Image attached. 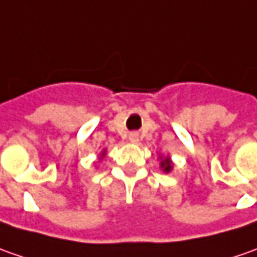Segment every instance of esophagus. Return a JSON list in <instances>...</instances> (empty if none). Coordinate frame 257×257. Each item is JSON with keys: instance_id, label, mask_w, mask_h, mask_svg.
Segmentation results:
<instances>
[{"instance_id": "1", "label": "esophagus", "mask_w": 257, "mask_h": 257, "mask_svg": "<svg viewBox=\"0 0 257 257\" xmlns=\"http://www.w3.org/2000/svg\"><path fill=\"white\" fill-rule=\"evenodd\" d=\"M129 141L132 143L138 142V141H139V134H138V132H131V134H129Z\"/></svg>"}]
</instances>
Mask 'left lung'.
I'll return each mask as SVG.
<instances>
[{"instance_id": "1", "label": "left lung", "mask_w": 257, "mask_h": 257, "mask_svg": "<svg viewBox=\"0 0 257 257\" xmlns=\"http://www.w3.org/2000/svg\"><path fill=\"white\" fill-rule=\"evenodd\" d=\"M173 163H172V160L169 158H165V159H162V162H160V167L163 169V172L165 173H169L170 170L173 169Z\"/></svg>"}]
</instances>
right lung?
I'll return each instance as SVG.
<instances>
[{"instance_id":"1","label":"right lung","mask_w":257,"mask_h":257,"mask_svg":"<svg viewBox=\"0 0 257 257\" xmlns=\"http://www.w3.org/2000/svg\"><path fill=\"white\" fill-rule=\"evenodd\" d=\"M104 153H105V151H104ZM104 153H102V156H104Z\"/></svg>"}]
</instances>
